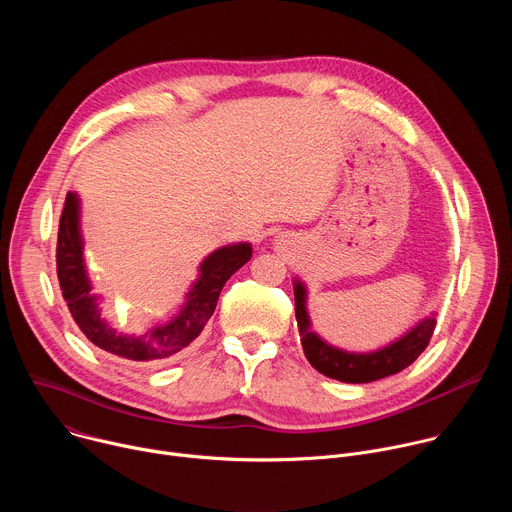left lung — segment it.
<instances>
[{"mask_svg":"<svg viewBox=\"0 0 512 512\" xmlns=\"http://www.w3.org/2000/svg\"><path fill=\"white\" fill-rule=\"evenodd\" d=\"M294 296L306 358L318 373L342 383H373L407 369L427 348L435 330V316H429L385 348L375 352H346L324 342L316 332H312L306 310V285L302 281L294 283Z\"/></svg>","mask_w":512,"mask_h":512,"instance_id":"obj_1","label":"left lung"}]
</instances>
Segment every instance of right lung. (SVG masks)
Wrapping results in <instances>:
<instances>
[{
  "label": "right lung",
  "instance_id": "1",
  "mask_svg": "<svg viewBox=\"0 0 512 512\" xmlns=\"http://www.w3.org/2000/svg\"><path fill=\"white\" fill-rule=\"evenodd\" d=\"M251 255L253 249L249 243L216 249L200 263V275L186 294V302L178 316L168 324L137 336L121 334L101 316L99 296L93 294L83 259L79 198L75 192H68L58 225L56 273L72 320L95 346L135 362H160L184 350L202 332L216 308L221 289L229 277L251 259Z\"/></svg>",
  "mask_w": 512,
  "mask_h": 512
}]
</instances>
